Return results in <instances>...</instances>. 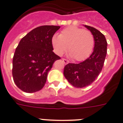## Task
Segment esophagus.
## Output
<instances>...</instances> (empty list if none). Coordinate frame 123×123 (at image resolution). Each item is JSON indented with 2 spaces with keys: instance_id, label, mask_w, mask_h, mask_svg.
Here are the masks:
<instances>
[{
  "instance_id": "esophagus-1",
  "label": "esophagus",
  "mask_w": 123,
  "mask_h": 123,
  "mask_svg": "<svg viewBox=\"0 0 123 123\" xmlns=\"http://www.w3.org/2000/svg\"><path fill=\"white\" fill-rule=\"evenodd\" d=\"M62 61L64 62V64H68V63L69 62V61H68V60H66V59H62Z\"/></svg>"
}]
</instances>
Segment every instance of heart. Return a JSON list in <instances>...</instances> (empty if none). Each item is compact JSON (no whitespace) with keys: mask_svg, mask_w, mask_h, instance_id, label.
I'll use <instances>...</instances> for the list:
<instances>
[{"mask_svg":"<svg viewBox=\"0 0 123 123\" xmlns=\"http://www.w3.org/2000/svg\"><path fill=\"white\" fill-rule=\"evenodd\" d=\"M51 44L55 53L59 56H62L68 48L70 56L81 61L92 52L94 38L89 31L72 26L63 29L59 36L55 34L53 36Z\"/></svg>","mask_w":123,"mask_h":123,"instance_id":"1","label":"heart"}]
</instances>
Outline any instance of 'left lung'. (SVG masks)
<instances>
[{
    "label": "left lung",
    "instance_id": "8db88e82",
    "mask_svg": "<svg viewBox=\"0 0 123 123\" xmlns=\"http://www.w3.org/2000/svg\"><path fill=\"white\" fill-rule=\"evenodd\" d=\"M84 26L94 36L93 52L89 58L80 63L66 64L63 72L68 81L76 88L87 87L98 78L103 68L107 53L108 43L104 35L94 27Z\"/></svg>",
    "mask_w": 123,
    "mask_h": 123
}]
</instances>
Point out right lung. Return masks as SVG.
I'll use <instances>...</instances> for the list:
<instances>
[{"label": "right lung", "mask_w": 123, "mask_h": 123, "mask_svg": "<svg viewBox=\"0 0 123 123\" xmlns=\"http://www.w3.org/2000/svg\"><path fill=\"white\" fill-rule=\"evenodd\" d=\"M60 26L43 25L27 34L18 44L13 57L12 75L19 89L28 93L44 86L48 72L61 57L53 51L51 38Z\"/></svg>", "instance_id": "add662e5"}]
</instances>
